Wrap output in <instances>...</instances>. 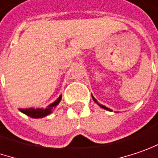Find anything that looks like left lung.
<instances>
[{"mask_svg":"<svg viewBox=\"0 0 158 158\" xmlns=\"http://www.w3.org/2000/svg\"><path fill=\"white\" fill-rule=\"evenodd\" d=\"M92 97H93V100H94V101L96 103H97V104H98V105H99L100 107H102V109H104V110H110V111H112V110H111L110 109H109V108L105 107L104 105H102V104H100V103H99V102H97V100H96V99H95V98H94V96L92 95Z\"/></svg>","mask_w":158,"mask_h":158,"instance_id":"1","label":"left lung"}]
</instances>
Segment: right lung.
I'll return each mask as SVG.
<instances>
[{
	"mask_svg": "<svg viewBox=\"0 0 158 158\" xmlns=\"http://www.w3.org/2000/svg\"><path fill=\"white\" fill-rule=\"evenodd\" d=\"M61 99H62V95L59 96L58 99H57L56 101H55L53 103L49 104L46 109H40V108L34 109V108H29V109H19V110H20L22 113L28 115V116L31 117V118H43V117H46L47 115L50 114L51 112H52V110L58 105V103L60 102Z\"/></svg>",
	"mask_w": 158,
	"mask_h": 158,
	"instance_id": "add662e5",
	"label": "right lung"
}]
</instances>
